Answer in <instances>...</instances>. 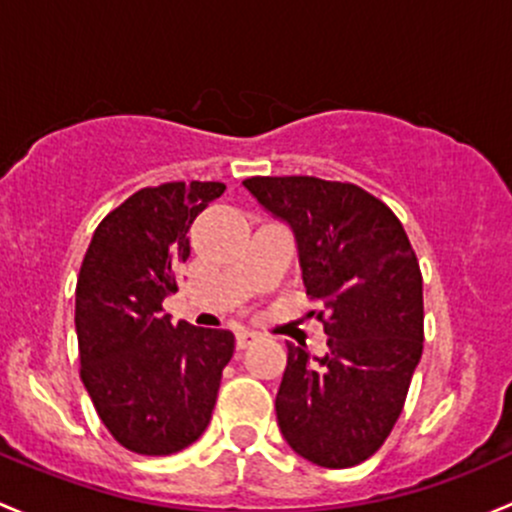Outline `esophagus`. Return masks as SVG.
<instances>
[{"label": "esophagus", "mask_w": 512, "mask_h": 512, "mask_svg": "<svg viewBox=\"0 0 512 512\" xmlns=\"http://www.w3.org/2000/svg\"><path fill=\"white\" fill-rule=\"evenodd\" d=\"M256 340L258 333H254V330H239V333H236V347H239V350H244V347H249L251 342Z\"/></svg>", "instance_id": "esophagus-1"}]
</instances>
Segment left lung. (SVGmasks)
Instances as JSON below:
<instances>
[{
  "label": "left lung",
  "mask_w": 512,
  "mask_h": 512,
  "mask_svg": "<svg viewBox=\"0 0 512 512\" xmlns=\"http://www.w3.org/2000/svg\"><path fill=\"white\" fill-rule=\"evenodd\" d=\"M244 187L291 224L330 347L313 362L288 342L281 434L318 466H357L392 434L424 350V291L407 231L382 199L350 182L249 177Z\"/></svg>",
  "instance_id": "obj_1"
}]
</instances>
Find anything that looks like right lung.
Wrapping results in <instances>:
<instances>
[{"label":"right lung","mask_w":512,"mask_h":512,"mask_svg":"<svg viewBox=\"0 0 512 512\" xmlns=\"http://www.w3.org/2000/svg\"><path fill=\"white\" fill-rule=\"evenodd\" d=\"M221 182H165L130 194L98 224L76 283L81 379L120 446L170 456L199 439L234 355L229 330L172 323L162 300L177 291L189 226Z\"/></svg>","instance_id":"add662e5"}]
</instances>
